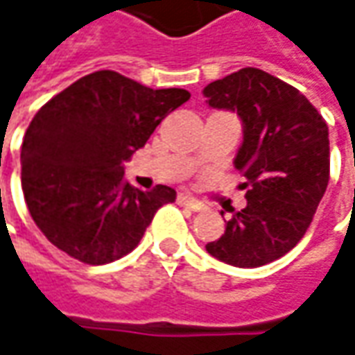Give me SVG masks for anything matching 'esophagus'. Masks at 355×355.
<instances>
[{
    "mask_svg": "<svg viewBox=\"0 0 355 355\" xmlns=\"http://www.w3.org/2000/svg\"><path fill=\"white\" fill-rule=\"evenodd\" d=\"M177 202L180 206H184V208H190L192 211H200V209H204V204L202 202H198L196 198L188 196V194H178Z\"/></svg>",
    "mask_w": 355,
    "mask_h": 355,
    "instance_id": "esophagus-1",
    "label": "esophagus"
}]
</instances>
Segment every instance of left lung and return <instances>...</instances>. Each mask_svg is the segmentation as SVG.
<instances>
[{"mask_svg":"<svg viewBox=\"0 0 355 355\" xmlns=\"http://www.w3.org/2000/svg\"><path fill=\"white\" fill-rule=\"evenodd\" d=\"M204 96L241 116L235 168L247 178V206L206 250L237 268L264 266L297 245L319 208L330 175L329 126L295 87L257 67L209 83Z\"/></svg>","mask_w":355,"mask_h":355,"instance_id":"8db88e82","label":"left lung"}]
</instances>
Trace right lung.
<instances>
[{
  "instance_id": "obj_1",
  "label": "right lung",
  "mask_w": 355,
  "mask_h": 355,
  "mask_svg": "<svg viewBox=\"0 0 355 355\" xmlns=\"http://www.w3.org/2000/svg\"><path fill=\"white\" fill-rule=\"evenodd\" d=\"M188 98L184 89H149L101 69L36 112L21 146V184L36 227L54 247L98 266L139 245L155 211L177 192L130 187L122 163Z\"/></svg>"
}]
</instances>
